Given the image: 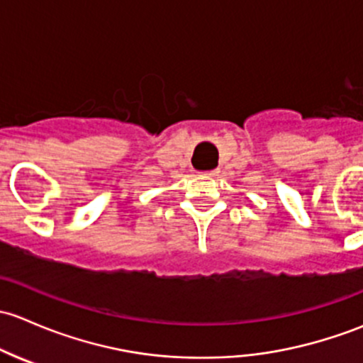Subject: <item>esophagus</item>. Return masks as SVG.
Here are the masks:
<instances>
[{
    "label": "esophagus",
    "instance_id": "esophagus-1",
    "mask_svg": "<svg viewBox=\"0 0 363 363\" xmlns=\"http://www.w3.org/2000/svg\"><path fill=\"white\" fill-rule=\"evenodd\" d=\"M206 177L209 178H220V171L218 169H213V171H208Z\"/></svg>",
    "mask_w": 363,
    "mask_h": 363
}]
</instances>
